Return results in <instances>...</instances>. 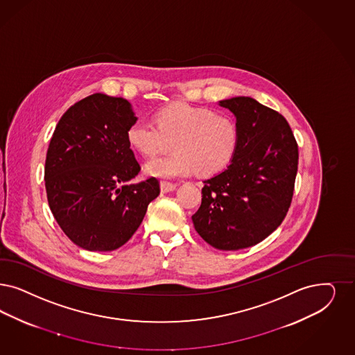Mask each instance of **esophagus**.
Segmentation results:
<instances>
[{"label":"esophagus","instance_id":"obj_1","mask_svg":"<svg viewBox=\"0 0 355 355\" xmlns=\"http://www.w3.org/2000/svg\"><path fill=\"white\" fill-rule=\"evenodd\" d=\"M176 187H178L176 184L170 183V182H162V183H160V191H162L163 193H168V192L175 191Z\"/></svg>","mask_w":355,"mask_h":355}]
</instances>
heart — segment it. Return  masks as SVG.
<instances>
[{
	"mask_svg": "<svg viewBox=\"0 0 355 355\" xmlns=\"http://www.w3.org/2000/svg\"><path fill=\"white\" fill-rule=\"evenodd\" d=\"M126 138L132 150L147 158L168 151L173 144L176 153L146 163L148 176L175 179L195 171L210 176L223 171L233 162L239 145V129L229 114L176 103L162 107L155 123L132 122Z\"/></svg>",
	"mask_w": 355,
	"mask_h": 355,
	"instance_id": "b5f03b06",
	"label": "heart"
}]
</instances>
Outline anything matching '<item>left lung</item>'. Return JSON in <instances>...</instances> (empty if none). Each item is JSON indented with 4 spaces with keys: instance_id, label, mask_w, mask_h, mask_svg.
Instances as JSON below:
<instances>
[{
    "instance_id": "1",
    "label": "left lung",
    "mask_w": 355,
    "mask_h": 355,
    "mask_svg": "<svg viewBox=\"0 0 355 355\" xmlns=\"http://www.w3.org/2000/svg\"><path fill=\"white\" fill-rule=\"evenodd\" d=\"M239 129L236 157L204 180L192 216L197 233L218 250L246 249L283 223L293 196L299 147L287 119L251 97L220 101Z\"/></svg>"
}]
</instances>
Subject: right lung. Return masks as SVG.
I'll use <instances>...</instances> for the list:
<instances>
[{"mask_svg":"<svg viewBox=\"0 0 355 355\" xmlns=\"http://www.w3.org/2000/svg\"><path fill=\"white\" fill-rule=\"evenodd\" d=\"M135 121L128 100L94 93L55 128L44 166L47 200L64 234L83 249L125 245L160 193L155 178L130 183L141 171L126 138Z\"/></svg>","mask_w":355,"mask_h":355,"instance_id":"right-lung-1","label":"right lung"}]
</instances>
